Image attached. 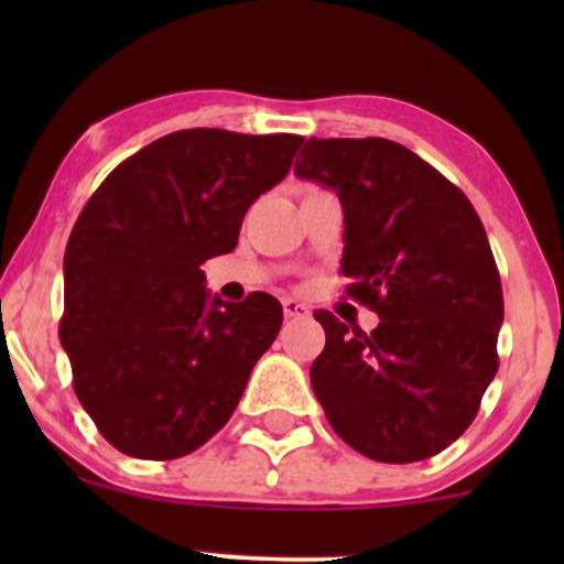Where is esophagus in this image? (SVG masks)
Listing matches in <instances>:
<instances>
[{
  "label": "esophagus",
  "mask_w": 564,
  "mask_h": 564,
  "mask_svg": "<svg viewBox=\"0 0 564 564\" xmlns=\"http://www.w3.org/2000/svg\"><path fill=\"white\" fill-rule=\"evenodd\" d=\"M283 313H286V318H307L310 307L300 300H291V296H286V300H283Z\"/></svg>",
  "instance_id": "34e87169"
}]
</instances>
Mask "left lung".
<instances>
[{"instance_id": "1", "label": "left lung", "mask_w": 564, "mask_h": 564, "mask_svg": "<svg viewBox=\"0 0 564 564\" xmlns=\"http://www.w3.org/2000/svg\"><path fill=\"white\" fill-rule=\"evenodd\" d=\"M294 174L341 200L347 294L371 334L318 310L310 384L328 424L373 462H424L467 432L498 371L501 278L475 206L400 142L315 140Z\"/></svg>"}]
</instances>
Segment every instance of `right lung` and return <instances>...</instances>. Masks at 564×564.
Masks as SVG:
<instances>
[{"instance_id": "add662e5", "label": "right lung", "mask_w": 564, "mask_h": 564, "mask_svg": "<svg viewBox=\"0 0 564 564\" xmlns=\"http://www.w3.org/2000/svg\"><path fill=\"white\" fill-rule=\"evenodd\" d=\"M300 145L183 129L121 161L82 209L63 257L61 345L113 448L170 462L228 424L283 310L264 291L212 296L200 264L236 249L246 209Z\"/></svg>"}]
</instances>
